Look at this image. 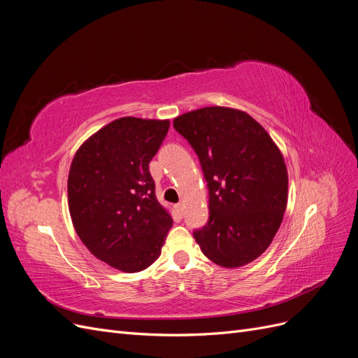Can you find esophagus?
<instances>
[{
    "mask_svg": "<svg viewBox=\"0 0 358 358\" xmlns=\"http://www.w3.org/2000/svg\"><path fill=\"white\" fill-rule=\"evenodd\" d=\"M175 208H176V210H178L179 215H183V208H185V206H183V203H178V204L175 206Z\"/></svg>",
    "mask_w": 358,
    "mask_h": 358,
    "instance_id": "34e87169",
    "label": "esophagus"
}]
</instances>
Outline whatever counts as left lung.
Masks as SVG:
<instances>
[{"label":"left lung","mask_w":358,"mask_h":358,"mask_svg":"<svg viewBox=\"0 0 358 358\" xmlns=\"http://www.w3.org/2000/svg\"><path fill=\"white\" fill-rule=\"evenodd\" d=\"M199 155L209 188V221L194 231L201 252L233 268L254 262L284 218L288 173L279 148L252 116L203 107L173 121Z\"/></svg>","instance_id":"8db88e82"}]
</instances>
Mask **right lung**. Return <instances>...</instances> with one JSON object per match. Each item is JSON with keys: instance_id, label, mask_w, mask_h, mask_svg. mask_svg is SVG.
<instances>
[{"instance_id": "add662e5", "label": "right lung", "mask_w": 358, "mask_h": 358, "mask_svg": "<svg viewBox=\"0 0 358 358\" xmlns=\"http://www.w3.org/2000/svg\"><path fill=\"white\" fill-rule=\"evenodd\" d=\"M169 127V119L119 117L86 140L71 162L74 230L94 257L127 273L155 262L173 225L149 171Z\"/></svg>"}]
</instances>
